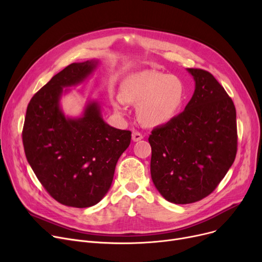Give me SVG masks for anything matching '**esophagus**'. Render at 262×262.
<instances>
[{"label": "esophagus", "instance_id": "1", "mask_svg": "<svg viewBox=\"0 0 262 262\" xmlns=\"http://www.w3.org/2000/svg\"><path fill=\"white\" fill-rule=\"evenodd\" d=\"M142 138H143V136H142V134H140L139 132H134L133 135H132V139H133L134 142L139 141V140H141Z\"/></svg>", "mask_w": 262, "mask_h": 262}]
</instances>
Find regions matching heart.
Returning <instances> with one entry per match:
<instances>
[{"label": "heart", "instance_id": "heart-1", "mask_svg": "<svg viewBox=\"0 0 262 262\" xmlns=\"http://www.w3.org/2000/svg\"><path fill=\"white\" fill-rule=\"evenodd\" d=\"M120 95L113 100L116 113H125V103L137 105V117L145 126L157 127L171 122L185 100L180 77L157 70H142L123 80Z\"/></svg>", "mask_w": 262, "mask_h": 262}]
</instances>
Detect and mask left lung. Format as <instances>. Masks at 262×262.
<instances>
[{"label":"left lung","mask_w":262,"mask_h":262,"mask_svg":"<svg viewBox=\"0 0 262 262\" xmlns=\"http://www.w3.org/2000/svg\"><path fill=\"white\" fill-rule=\"evenodd\" d=\"M195 90L182 114L148 137L150 176L167 201L190 204L208 196L235 161L236 108L208 71L187 69Z\"/></svg>","instance_id":"obj_1"}]
</instances>
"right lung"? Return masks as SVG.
Returning <instances> with one entry per match:
<instances>
[{
    "instance_id": "right-lung-1",
    "label": "right lung",
    "mask_w": 262,
    "mask_h": 262,
    "mask_svg": "<svg viewBox=\"0 0 262 262\" xmlns=\"http://www.w3.org/2000/svg\"><path fill=\"white\" fill-rule=\"evenodd\" d=\"M98 61L74 62L54 75L29 103L22 141L38 181L58 203L75 208L98 204L112 186L116 164L132 139L129 130L103 120L90 102L80 118H67L59 100L64 87L84 81Z\"/></svg>"
}]
</instances>
